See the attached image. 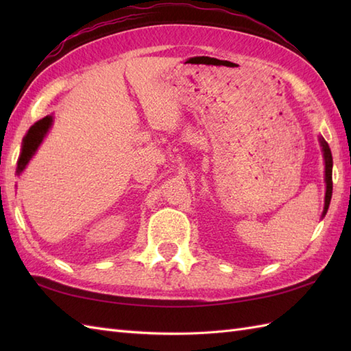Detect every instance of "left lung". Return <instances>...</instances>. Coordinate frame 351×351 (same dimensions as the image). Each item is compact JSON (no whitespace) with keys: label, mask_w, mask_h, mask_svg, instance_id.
I'll return each instance as SVG.
<instances>
[{"label":"left lung","mask_w":351,"mask_h":351,"mask_svg":"<svg viewBox=\"0 0 351 351\" xmlns=\"http://www.w3.org/2000/svg\"><path fill=\"white\" fill-rule=\"evenodd\" d=\"M319 146H322L323 158H324V182H326V196H324V210L322 217H324L327 210H329L330 199H332V190H333V182H332V167H333V160H332V152L330 147L327 145V141L319 136Z\"/></svg>","instance_id":"1"}]
</instances>
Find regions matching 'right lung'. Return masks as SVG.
Instances as JSON below:
<instances>
[{"mask_svg":"<svg viewBox=\"0 0 351 351\" xmlns=\"http://www.w3.org/2000/svg\"><path fill=\"white\" fill-rule=\"evenodd\" d=\"M52 121H54L52 116H45L43 119H40V121H37L34 125H32V128H29L28 132L25 134L24 140H22L21 155L18 158V167H16L18 176L25 170L27 164L33 158V155L36 154L37 149H39L45 136H47L49 128L52 126Z\"/></svg>","mask_w":351,"mask_h":351,"instance_id":"right-lung-1","label":"right lung"}]
</instances>
